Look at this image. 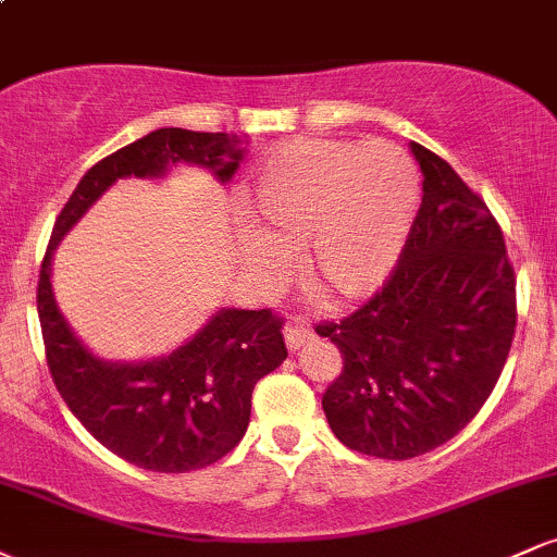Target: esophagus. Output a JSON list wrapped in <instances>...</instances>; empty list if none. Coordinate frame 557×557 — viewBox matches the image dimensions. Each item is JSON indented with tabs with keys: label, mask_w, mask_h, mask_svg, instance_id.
Instances as JSON below:
<instances>
[{
	"label": "esophagus",
	"mask_w": 557,
	"mask_h": 557,
	"mask_svg": "<svg viewBox=\"0 0 557 557\" xmlns=\"http://www.w3.org/2000/svg\"><path fill=\"white\" fill-rule=\"evenodd\" d=\"M311 341H314V332H311V327H306V324H287L285 327V345L287 350H300L304 345H309Z\"/></svg>",
	"instance_id": "esophagus-1"
}]
</instances>
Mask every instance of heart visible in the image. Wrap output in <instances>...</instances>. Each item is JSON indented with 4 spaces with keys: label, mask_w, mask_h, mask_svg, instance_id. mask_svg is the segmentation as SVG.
I'll list each match as a JSON object with an SVG mask.
<instances>
[{
    "label": "heart",
    "mask_w": 557,
    "mask_h": 557,
    "mask_svg": "<svg viewBox=\"0 0 557 557\" xmlns=\"http://www.w3.org/2000/svg\"><path fill=\"white\" fill-rule=\"evenodd\" d=\"M419 203L411 157L393 144L298 138L253 170L240 257L261 285L285 283L304 248L309 285L335 300L369 298L398 267Z\"/></svg>",
    "instance_id": "obj_1"
}]
</instances>
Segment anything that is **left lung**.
Masks as SVG:
<instances>
[{
	"mask_svg": "<svg viewBox=\"0 0 557 557\" xmlns=\"http://www.w3.org/2000/svg\"><path fill=\"white\" fill-rule=\"evenodd\" d=\"M421 207L387 285L341 324L324 389L330 430L363 456L406 461L445 445L497 385L516 332V277L500 225L458 172L411 140Z\"/></svg>",
	"mask_w": 557,
	"mask_h": 557,
	"instance_id": "obj_1",
	"label": "left lung"
}]
</instances>
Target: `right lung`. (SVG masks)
Wrapping results in <instances>:
<instances>
[{
  "label": "right lung",
  "mask_w": 557,
  "mask_h": 557,
  "mask_svg": "<svg viewBox=\"0 0 557 557\" xmlns=\"http://www.w3.org/2000/svg\"><path fill=\"white\" fill-rule=\"evenodd\" d=\"M243 157L240 136L159 127L94 164L54 222L36 293L49 372L75 419L138 469L185 474L220 461L240 443L253 385L287 359L283 319L270 309H216L170 354L107 361L83 345L57 306L54 251L117 181H162L181 164H194L225 185Z\"/></svg>",
  "instance_id": "obj_1"
}]
</instances>
